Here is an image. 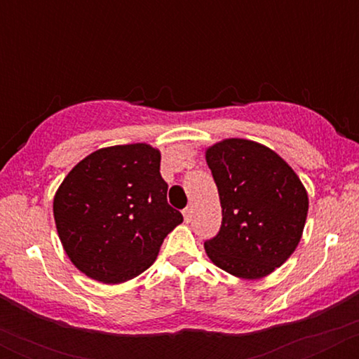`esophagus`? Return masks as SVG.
Listing matches in <instances>:
<instances>
[{"instance_id":"34e87169","label":"esophagus","mask_w":359,"mask_h":359,"mask_svg":"<svg viewBox=\"0 0 359 359\" xmlns=\"http://www.w3.org/2000/svg\"><path fill=\"white\" fill-rule=\"evenodd\" d=\"M184 219H185V222H191V219H192V208H191V205H187V208L184 209Z\"/></svg>"}]
</instances>
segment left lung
<instances>
[{
  "label": "left lung",
  "mask_w": 359,
  "mask_h": 359,
  "mask_svg": "<svg viewBox=\"0 0 359 359\" xmlns=\"http://www.w3.org/2000/svg\"><path fill=\"white\" fill-rule=\"evenodd\" d=\"M222 208L219 231L204 248L214 265L241 278H262L297 248L307 192L270 148L229 138L205 151Z\"/></svg>",
  "instance_id": "left-lung-1"
}]
</instances>
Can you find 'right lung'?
Returning <instances> with one entry per match:
<instances>
[{"label": "right lung", "mask_w": 359, "mask_h": 359, "mask_svg": "<svg viewBox=\"0 0 359 359\" xmlns=\"http://www.w3.org/2000/svg\"><path fill=\"white\" fill-rule=\"evenodd\" d=\"M160 151L147 143L101 148L69 172L53 197L57 231L88 277L121 283L145 271L182 214L167 203Z\"/></svg>", "instance_id": "right-lung-1"}]
</instances>
